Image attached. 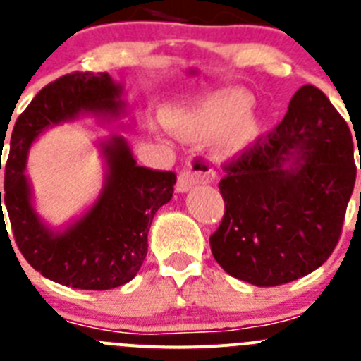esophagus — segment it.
I'll use <instances>...</instances> for the list:
<instances>
[{
    "mask_svg": "<svg viewBox=\"0 0 361 361\" xmlns=\"http://www.w3.org/2000/svg\"><path fill=\"white\" fill-rule=\"evenodd\" d=\"M212 178H214V171H212L211 163L207 161L203 156H194L187 161L183 171L180 172L176 190L178 192H189L194 185L209 183Z\"/></svg>",
    "mask_w": 361,
    "mask_h": 361,
    "instance_id": "1",
    "label": "esophagus"
}]
</instances>
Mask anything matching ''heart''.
<instances>
[{
    "label": "heart",
    "instance_id": "b5f03b06",
    "mask_svg": "<svg viewBox=\"0 0 361 361\" xmlns=\"http://www.w3.org/2000/svg\"><path fill=\"white\" fill-rule=\"evenodd\" d=\"M249 105V99L241 90H221L194 99L183 106L167 112V121L172 130L185 137H207L219 133L231 121L243 114ZM249 130V121L245 118L237 120L227 134V143L234 145Z\"/></svg>",
    "mask_w": 361,
    "mask_h": 361
}]
</instances>
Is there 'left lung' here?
<instances>
[{"label": "left lung", "mask_w": 361, "mask_h": 361, "mask_svg": "<svg viewBox=\"0 0 361 361\" xmlns=\"http://www.w3.org/2000/svg\"><path fill=\"white\" fill-rule=\"evenodd\" d=\"M224 171L225 216L209 241L227 274L274 287L327 262L356 165L349 127L322 90L303 85L280 125Z\"/></svg>", "instance_id": "obj_1"}]
</instances>
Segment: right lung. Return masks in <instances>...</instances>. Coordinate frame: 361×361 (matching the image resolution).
<instances>
[{
	"label": "right lung",
	"instance_id": "right-lung-1",
	"mask_svg": "<svg viewBox=\"0 0 361 361\" xmlns=\"http://www.w3.org/2000/svg\"><path fill=\"white\" fill-rule=\"evenodd\" d=\"M121 94L123 87L106 72H72L43 87L12 130L3 203L14 240L37 272L72 289L106 290L133 280L147 256L152 218L171 202L176 174L140 167L123 136L102 140L106 172L98 200L67 227L54 228L34 209L27 154L54 125L85 114L116 121L125 114Z\"/></svg>",
	"mask_w": 361,
	"mask_h": 361
}]
</instances>
